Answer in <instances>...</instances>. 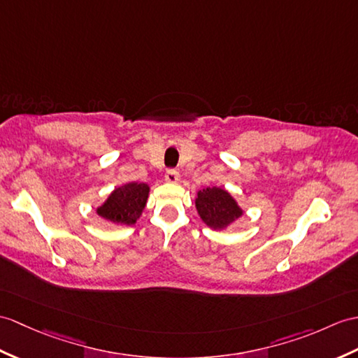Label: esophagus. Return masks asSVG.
I'll return each mask as SVG.
<instances>
[{
    "instance_id": "esophagus-1",
    "label": "esophagus",
    "mask_w": 358,
    "mask_h": 358,
    "mask_svg": "<svg viewBox=\"0 0 358 358\" xmlns=\"http://www.w3.org/2000/svg\"><path fill=\"white\" fill-rule=\"evenodd\" d=\"M164 178H166V181H168V182H178V180H180V173H178L177 171L169 169L168 172H166Z\"/></svg>"
}]
</instances>
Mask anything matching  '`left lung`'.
I'll return each instance as SVG.
<instances>
[{
	"mask_svg": "<svg viewBox=\"0 0 358 358\" xmlns=\"http://www.w3.org/2000/svg\"><path fill=\"white\" fill-rule=\"evenodd\" d=\"M195 207L199 218L213 230L227 229L231 222L243 217V209L236 199L222 187H206L198 190Z\"/></svg>",
	"mask_w": 358,
	"mask_h": 358,
	"instance_id": "left-lung-1",
	"label": "left lung"
}]
</instances>
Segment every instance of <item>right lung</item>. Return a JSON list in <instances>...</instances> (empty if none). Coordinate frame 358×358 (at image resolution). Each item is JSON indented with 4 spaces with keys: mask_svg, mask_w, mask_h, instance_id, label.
<instances>
[{
    "mask_svg": "<svg viewBox=\"0 0 358 358\" xmlns=\"http://www.w3.org/2000/svg\"><path fill=\"white\" fill-rule=\"evenodd\" d=\"M149 195L146 182H127L115 187L106 201L97 207V215L115 226H132L143 212Z\"/></svg>",
    "mask_w": 358,
    "mask_h": 358,
    "instance_id": "add662e5",
    "label": "right lung"
}]
</instances>
